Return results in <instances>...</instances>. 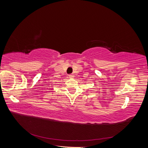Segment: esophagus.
Returning a JSON list of instances; mask_svg holds the SVG:
<instances>
[{
  "label": "esophagus",
  "instance_id": "1",
  "mask_svg": "<svg viewBox=\"0 0 148 148\" xmlns=\"http://www.w3.org/2000/svg\"><path fill=\"white\" fill-rule=\"evenodd\" d=\"M74 77H73V75H69V78H73Z\"/></svg>",
  "mask_w": 148,
  "mask_h": 148
}]
</instances>
